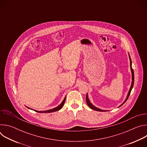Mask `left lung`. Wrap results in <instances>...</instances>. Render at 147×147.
Instances as JSON below:
<instances>
[{"mask_svg": "<svg viewBox=\"0 0 147 147\" xmlns=\"http://www.w3.org/2000/svg\"><path fill=\"white\" fill-rule=\"evenodd\" d=\"M129 59H130V61L131 71V74H132V82H131V85L130 88V90H129V92H128V94H127V96L126 98H125V100H124V102L121 105L119 106V107H120L121 105H123L125 102L127 101V99H128L129 97V95H130V92H131V90H132V88H133V86H134V71H133V69H132V66H131V65H132V61H131V58H130V55H129ZM86 101H87V105H88V106L91 109H93V110L97 111H99V112H106V111H105V110H102V109H99V108H98L94 107V106L91 103V102L90 101V100H89V99H88V94H87V95H86Z\"/></svg>", "mask_w": 147, "mask_h": 147, "instance_id": "1", "label": "left lung"}]
</instances>
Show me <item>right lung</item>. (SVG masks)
Listing matches in <instances>:
<instances>
[{
	"instance_id": "right-lung-1",
	"label": "right lung",
	"mask_w": 147,
	"mask_h": 147,
	"mask_svg": "<svg viewBox=\"0 0 147 147\" xmlns=\"http://www.w3.org/2000/svg\"><path fill=\"white\" fill-rule=\"evenodd\" d=\"M65 100H66V96H65V98H64L63 100L62 101V102L59 105L58 107H56V108H53V109H49V110L45 111H35V110H34V111H35L36 112H38V113H51V112H56V111H59L60 109H61L63 108V107L64 104H65ZM26 107L28 108V109H31V108H28V107ZM32 110H33V109H32Z\"/></svg>"
}]
</instances>
